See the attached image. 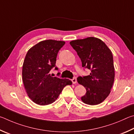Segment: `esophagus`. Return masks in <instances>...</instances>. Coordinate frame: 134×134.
<instances>
[{"instance_id": "obj_1", "label": "esophagus", "mask_w": 134, "mask_h": 134, "mask_svg": "<svg viewBox=\"0 0 134 134\" xmlns=\"http://www.w3.org/2000/svg\"><path fill=\"white\" fill-rule=\"evenodd\" d=\"M71 81H72V83H73L74 84H75V83H76V78H75H75H74L73 79H71Z\"/></svg>"}]
</instances>
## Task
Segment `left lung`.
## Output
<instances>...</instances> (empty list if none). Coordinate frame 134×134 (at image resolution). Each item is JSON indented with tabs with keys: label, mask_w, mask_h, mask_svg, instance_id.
Returning a JSON list of instances; mask_svg holds the SVG:
<instances>
[{
	"label": "left lung",
	"mask_w": 134,
	"mask_h": 134,
	"mask_svg": "<svg viewBox=\"0 0 134 134\" xmlns=\"http://www.w3.org/2000/svg\"><path fill=\"white\" fill-rule=\"evenodd\" d=\"M70 44L80 58L82 67L91 71L90 75L77 78L86 91L81 100L88 105L100 104L109 95L114 81L112 52L104 42L94 37L75 40Z\"/></svg>",
	"instance_id": "left-lung-1"
}]
</instances>
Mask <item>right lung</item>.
<instances>
[{"label":"right lung","mask_w":134,"mask_h":134,"mask_svg":"<svg viewBox=\"0 0 134 134\" xmlns=\"http://www.w3.org/2000/svg\"><path fill=\"white\" fill-rule=\"evenodd\" d=\"M64 41L46 40L39 42L27 51L22 67V79L27 94L40 105L51 104L57 99L63 88L72 85L68 79L52 77L49 74L55 68L59 51Z\"/></svg>","instance_id":"right-lung-1"}]
</instances>
